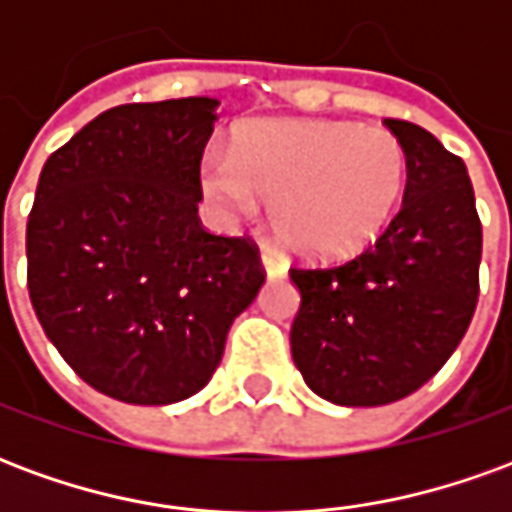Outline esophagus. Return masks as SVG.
I'll return each instance as SVG.
<instances>
[{"instance_id":"obj_1","label":"esophagus","mask_w":512,"mask_h":512,"mask_svg":"<svg viewBox=\"0 0 512 512\" xmlns=\"http://www.w3.org/2000/svg\"><path fill=\"white\" fill-rule=\"evenodd\" d=\"M260 257H263V268H266L268 277H282V274L288 271V263H285V257L279 255L277 249H268V246H263Z\"/></svg>"}]
</instances>
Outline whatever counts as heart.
<instances>
[{"label": "heart", "instance_id": "b5f03b06", "mask_svg": "<svg viewBox=\"0 0 512 512\" xmlns=\"http://www.w3.org/2000/svg\"><path fill=\"white\" fill-rule=\"evenodd\" d=\"M408 156L395 131L345 120H252L230 153L208 150L200 183L224 219L271 222L301 255L343 257L373 244L403 200Z\"/></svg>", "mask_w": 512, "mask_h": 512}]
</instances>
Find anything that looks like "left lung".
Wrapping results in <instances>:
<instances>
[{
  "instance_id": "1",
  "label": "left lung",
  "mask_w": 512,
  "mask_h": 512,
  "mask_svg": "<svg viewBox=\"0 0 512 512\" xmlns=\"http://www.w3.org/2000/svg\"><path fill=\"white\" fill-rule=\"evenodd\" d=\"M408 156L403 205L343 263H296L301 293L290 351L312 392L340 406H384L439 373L480 296L483 224L466 164L436 136L386 117Z\"/></svg>"
}]
</instances>
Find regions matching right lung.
<instances>
[{"label":"right lung","mask_w":512,"mask_h":512,"mask_svg":"<svg viewBox=\"0 0 512 512\" xmlns=\"http://www.w3.org/2000/svg\"><path fill=\"white\" fill-rule=\"evenodd\" d=\"M216 106H115L40 172L29 301L73 373L123 403L167 406L200 392L266 282L249 235H216L197 216Z\"/></svg>","instance_id":"right-lung-1"}]
</instances>
